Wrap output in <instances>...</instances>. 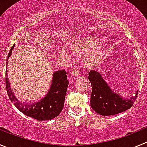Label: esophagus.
Returning <instances> with one entry per match:
<instances>
[{
    "label": "esophagus",
    "instance_id": "obj_1",
    "mask_svg": "<svg viewBox=\"0 0 147 147\" xmlns=\"http://www.w3.org/2000/svg\"><path fill=\"white\" fill-rule=\"evenodd\" d=\"M72 74L73 76H79V75L81 74V72H80V70H78V69H74L72 71Z\"/></svg>",
    "mask_w": 147,
    "mask_h": 147
}]
</instances>
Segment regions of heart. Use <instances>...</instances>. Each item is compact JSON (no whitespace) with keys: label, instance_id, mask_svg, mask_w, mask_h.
<instances>
[{"label":"heart","instance_id":"heart-1","mask_svg":"<svg viewBox=\"0 0 147 147\" xmlns=\"http://www.w3.org/2000/svg\"><path fill=\"white\" fill-rule=\"evenodd\" d=\"M98 45V39L93 37H86L76 41L72 46V50L78 54H82L87 52L84 57V62L85 65L91 67L100 63L105 55L103 49ZM89 50H91L90 52L88 51ZM61 55L65 58L69 57V54L66 51H62Z\"/></svg>","mask_w":147,"mask_h":147}]
</instances>
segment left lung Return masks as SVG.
Segmentation results:
<instances>
[{
    "label": "left lung",
    "mask_w": 147,
    "mask_h": 147,
    "mask_svg": "<svg viewBox=\"0 0 147 147\" xmlns=\"http://www.w3.org/2000/svg\"><path fill=\"white\" fill-rule=\"evenodd\" d=\"M91 83L90 106L99 115H113L129 110L136 102L138 91L129 99L122 98L112 91L99 73L91 71L88 76Z\"/></svg>",
    "instance_id": "obj_1"
}]
</instances>
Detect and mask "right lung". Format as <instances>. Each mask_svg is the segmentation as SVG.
Segmentation results:
<instances>
[{"label": "right lung", "instance_id": "obj_1", "mask_svg": "<svg viewBox=\"0 0 147 147\" xmlns=\"http://www.w3.org/2000/svg\"><path fill=\"white\" fill-rule=\"evenodd\" d=\"M15 45L11 47L8 54L6 63L11 54ZM7 69L6 70V87L7 94L11 102L24 115L38 121L51 120L57 117L64 107L65 98L68 86L67 73L65 70L57 71L53 75L52 84L49 93L43 98L33 104H23L14 96L7 77Z\"/></svg>", "mask_w": 147, "mask_h": 147}]
</instances>
